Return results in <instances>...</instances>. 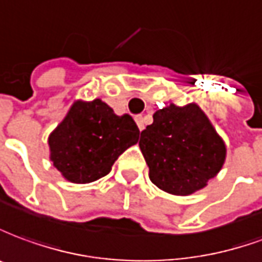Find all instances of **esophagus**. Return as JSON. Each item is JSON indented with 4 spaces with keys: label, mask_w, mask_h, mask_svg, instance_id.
<instances>
[{
    "label": "esophagus",
    "mask_w": 262,
    "mask_h": 262,
    "mask_svg": "<svg viewBox=\"0 0 262 262\" xmlns=\"http://www.w3.org/2000/svg\"><path fill=\"white\" fill-rule=\"evenodd\" d=\"M135 122H137V125L140 128V131H142L145 128V122H144V117L142 116H135Z\"/></svg>",
    "instance_id": "1"
}]
</instances>
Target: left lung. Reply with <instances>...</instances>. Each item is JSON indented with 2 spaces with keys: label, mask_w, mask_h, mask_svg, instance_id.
I'll use <instances>...</instances> for the list:
<instances>
[{
  "label": "left lung",
  "mask_w": 262,
  "mask_h": 262,
  "mask_svg": "<svg viewBox=\"0 0 262 262\" xmlns=\"http://www.w3.org/2000/svg\"><path fill=\"white\" fill-rule=\"evenodd\" d=\"M140 148L152 183L178 196L203 189L226 159L223 140L196 104L158 110L141 133Z\"/></svg>",
  "instance_id": "left-lung-1"
}]
</instances>
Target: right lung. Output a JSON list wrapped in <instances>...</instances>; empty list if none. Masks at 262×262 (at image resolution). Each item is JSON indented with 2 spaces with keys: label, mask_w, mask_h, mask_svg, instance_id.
I'll return each mask as SVG.
<instances>
[{
  "label": "right lung",
  "mask_w": 262,
  "mask_h": 262,
  "mask_svg": "<svg viewBox=\"0 0 262 262\" xmlns=\"http://www.w3.org/2000/svg\"><path fill=\"white\" fill-rule=\"evenodd\" d=\"M138 138L140 129L131 116H116L98 98L76 101L49 137L51 161L68 181L90 183L107 175Z\"/></svg>",
  "instance_id": "add662e5"
}]
</instances>
